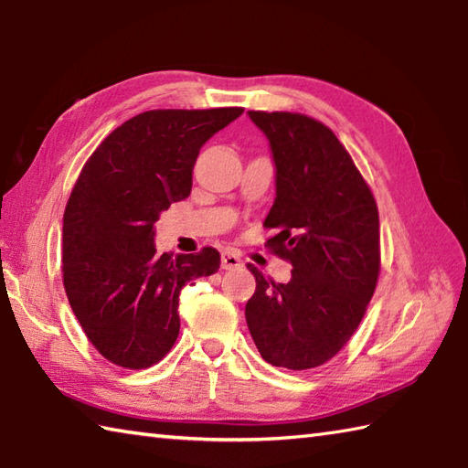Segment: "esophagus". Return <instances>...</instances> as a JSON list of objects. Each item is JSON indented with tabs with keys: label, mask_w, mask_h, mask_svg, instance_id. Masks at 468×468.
Listing matches in <instances>:
<instances>
[{
	"label": "esophagus",
	"mask_w": 468,
	"mask_h": 468,
	"mask_svg": "<svg viewBox=\"0 0 468 468\" xmlns=\"http://www.w3.org/2000/svg\"><path fill=\"white\" fill-rule=\"evenodd\" d=\"M243 265V260L239 255H235L231 251H225L221 255V267L223 270H239V267Z\"/></svg>",
	"instance_id": "esophagus-1"
}]
</instances>
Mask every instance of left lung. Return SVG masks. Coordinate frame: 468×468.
Masks as SVG:
<instances>
[{"instance_id":"8db88e82","label":"left lung","mask_w":468,"mask_h":468,"mask_svg":"<svg viewBox=\"0 0 468 468\" xmlns=\"http://www.w3.org/2000/svg\"><path fill=\"white\" fill-rule=\"evenodd\" d=\"M271 144L275 201L265 247L293 265L275 283L255 265L245 320L261 357L310 370L342 350L360 325L380 273L376 198L337 136L300 112L250 111Z\"/></svg>"}]
</instances>
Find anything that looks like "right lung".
<instances>
[{"label":"right lung","mask_w":468,"mask_h":468,"mask_svg":"<svg viewBox=\"0 0 468 468\" xmlns=\"http://www.w3.org/2000/svg\"><path fill=\"white\" fill-rule=\"evenodd\" d=\"M243 108L148 111L108 134L88 158L64 211L62 273L68 302L108 362L144 370L175 346L178 295L213 275V247L176 255L154 250V223L191 195L201 146Z\"/></svg>","instance_id":"1"}]
</instances>
